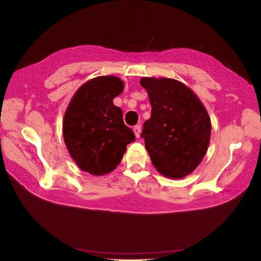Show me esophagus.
<instances>
[{"instance_id": "34e87169", "label": "esophagus", "mask_w": 261, "mask_h": 261, "mask_svg": "<svg viewBox=\"0 0 261 261\" xmlns=\"http://www.w3.org/2000/svg\"><path fill=\"white\" fill-rule=\"evenodd\" d=\"M133 130H134V134H135V136H136L137 138H139V136H140V126H138V125L134 126Z\"/></svg>"}]
</instances>
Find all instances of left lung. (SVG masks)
Returning <instances> with one entry per match:
<instances>
[{
	"instance_id": "left-lung-1",
	"label": "left lung",
	"mask_w": 261,
	"mask_h": 261,
	"mask_svg": "<svg viewBox=\"0 0 261 261\" xmlns=\"http://www.w3.org/2000/svg\"><path fill=\"white\" fill-rule=\"evenodd\" d=\"M151 116L141 136L156 171L165 177L183 178L193 173L206 155L211 121L200 99L188 87L172 78L143 77Z\"/></svg>"
}]
</instances>
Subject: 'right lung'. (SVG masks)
Instances as JSON below:
<instances>
[{
	"label": "right lung",
	"mask_w": 261,
	"mask_h": 261,
	"mask_svg": "<svg viewBox=\"0 0 261 261\" xmlns=\"http://www.w3.org/2000/svg\"><path fill=\"white\" fill-rule=\"evenodd\" d=\"M124 82L116 76H98L77 89L63 118V137L78 168L100 176L112 172L135 140L123 122L122 110L113 99Z\"/></svg>",
	"instance_id": "add662e5"
}]
</instances>
